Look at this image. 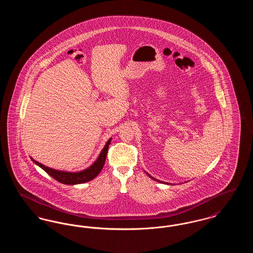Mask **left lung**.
<instances>
[{
  "label": "left lung",
  "instance_id": "left-lung-1",
  "mask_svg": "<svg viewBox=\"0 0 253 253\" xmlns=\"http://www.w3.org/2000/svg\"><path fill=\"white\" fill-rule=\"evenodd\" d=\"M147 174H148V175H149V176H150V177H151V178H153V179H155V180L157 181V182H160V181L157 180V179H156V178H154V177H152V176H151V175H150V174H149V173H147ZM161 182H162V181H161Z\"/></svg>",
  "mask_w": 253,
  "mask_h": 253
}]
</instances>
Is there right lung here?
<instances>
[{
  "instance_id": "right-lung-1",
  "label": "right lung",
  "mask_w": 253,
  "mask_h": 253,
  "mask_svg": "<svg viewBox=\"0 0 253 253\" xmlns=\"http://www.w3.org/2000/svg\"><path fill=\"white\" fill-rule=\"evenodd\" d=\"M111 140H112V138H110L107 141V143L105 144L104 148L100 152L99 156L96 158V161L89 168L81 170V171L71 172V171L59 170V169L46 167V166L42 165V163L34 160L32 157H31V159L36 165L42 169L44 171H46L49 175L52 176L55 180L59 181L60 183L66 184V185L83 184L85 182L94 179L103 168L104 163H105V159H106V156H107V153H108L109 145L111 143Z\"/></svg>"
}]
</instances>
